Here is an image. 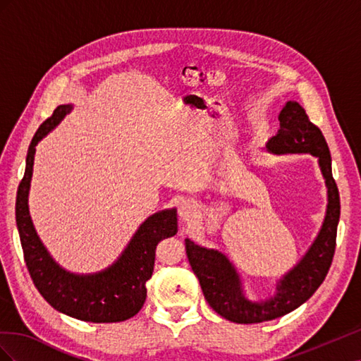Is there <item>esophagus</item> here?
<instances>
[{
  "instance_id": "obj_1",
  "label": "esophagus",
  "mask_w": 361,
  "mask_h": 361,
  "mask_svg": "<svg viewBox=\"0 0 361 361\" xmlns=\"http://www.w3.org/2000/svg\"><path fill=\"white\" fill-rule=\"evenodd\" d=\"M197 214V207L191 202H182L179 206V216L183 221H192V218Z\"/></svg>"
}]
</instances>
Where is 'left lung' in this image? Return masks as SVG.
<instances>
[{"instance_id": "1", "label": "left lung", "mask_w": 361, "mask_h": 361, "mask_svg": "<svg viewBox=\"0 0 361 361\" xmlns=\"http://www.w3.org/2000/svg\"><path fill=\"white\" fill-rule=\"evenodd\" d=\"M280 129L267 149L272 154H312L319 158V166L329 188V207L325 221L314 244L300 264L280 281L276 297L265 302H250L244 298L241 283L231 262L221 253L206 250L185 239L190 265L197 276L207 304L227 321L236 324H257L285 316L307 301L316 292L331 267L337 223L341 216V197L331 173L329 145L304 108L289 101L280 116Z\"/></svg>"}]
</instances>
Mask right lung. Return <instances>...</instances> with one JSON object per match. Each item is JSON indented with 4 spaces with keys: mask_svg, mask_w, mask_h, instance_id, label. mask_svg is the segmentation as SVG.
I'll use <instances>...</instances> for the list:
<instances>
[{
    "mask_svg": "<svg viewBox=\"0 0 361 361\" xmlns=\"http://www.w3.org/2000/svg\"><path fill=\"white\" fill-rule=\"evenodd\" d=\"M60 105L40 125L31 140L27 167L16 195V224L25 265L35 286L54 309L85 322H120L140 312L147 297L146 281L155 265L157 245L176 235V209L162 211L146 220L116 264L96 276H73L63 271L47 253L31 224L27 206L35 146L71 111Z\"/></svg>",
    "mask_w": 361,
    "mask_h": 361,
    "instance_id": "add662e5",
    "label": "right lung"
}]
</instances>
